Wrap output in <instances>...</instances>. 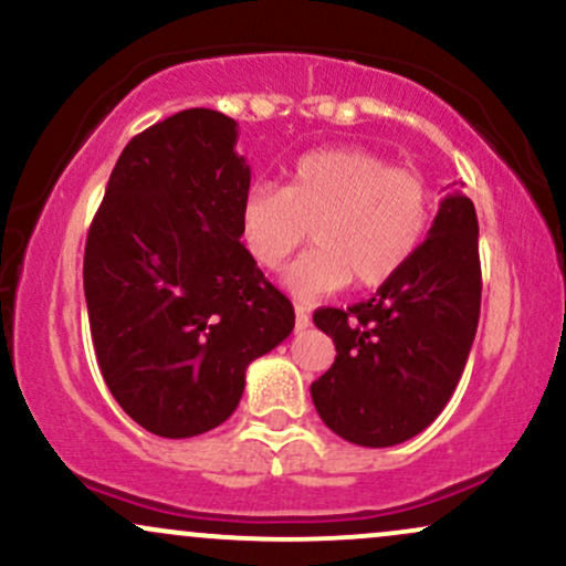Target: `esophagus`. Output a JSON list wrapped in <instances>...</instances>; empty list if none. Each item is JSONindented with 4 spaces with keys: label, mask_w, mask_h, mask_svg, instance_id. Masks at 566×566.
Wrapping results in <instances>:
<instances>
[{
    "label": "esophagus",
    "mask_w": 566,
    "mask_h": 566,
    "mask_svg": "<svg viewBox=\"0 0 566 566\" xmlns=\"http://www.w3.org/2000/svg\"><path fill=\"white\" fill-rule=\"evenodd\" d=\"M311 324V316H308V311L303 308V305H295V329L297 333H301V329H305Z\"/></svg>",
    "instance_id": "1"
}]
</instances>
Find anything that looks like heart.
Here are the masks:
<instances>
[{
    "label": "heart",
    "instance_id": "obj_1",
    "mask_svg": "<svg viewBox=\"0 0 566 566\" xmlns=\"http://www.w3.org/2000/svg\"><path fill=\"white\" fill-rule=\"evenodd\" d=\"M433 193L420 172L356 146L316 148L290 167L282 191L255 186L239 207V239L252 263L274 271L314 237L284 276L297 297L380 287L423 244Z\"/></svg>",
    "mask_w": 566,
    "mask_h": 566
}]
</instances>
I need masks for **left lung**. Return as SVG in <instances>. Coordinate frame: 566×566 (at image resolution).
Segmentation results:
<instances>
[{"mask_svg": "<svg viewBox=\"0 0 566 566\" xmlns=\"http://www.w3.org/2000/svg\"><path fill=\"white\" fill-rule=\"evenodd\" d=\"M479 308L476 210L465 193H450L412 261L375 297L314 314L337 350L333 367L311 382L319 418L359 447L418 437L463 375Z\"/></svg>", "mask_w": 566, "mask_h": 566, "instance_id": "8db88e82", "label": "left lung"}]
</instances>
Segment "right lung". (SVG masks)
Wrapping results in <instances>:
<instances>
[{"mask_svg":"<svg viewBox=\"0 0 566 566\" xmlns=\"http://www.w3.org/2000/svg\"><path fill=\"white\" fill-rule=\"evenodd\" d=\"M237 122L188 108L127 143L84 247L90 333L135 423L188 439L231 418L252 359L295 327L239 242L250 167Z\"/></svg>","mask_w":566,"mask_h":566,"instance_id":"add662e5","label":"right lung"}]
</instances>
